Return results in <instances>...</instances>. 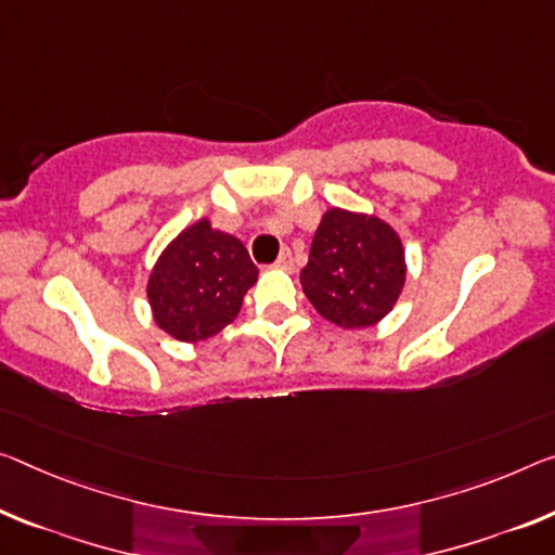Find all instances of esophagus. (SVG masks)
Listing matches in <instances>:
<instances>
[{
    "label": "esophagus",
    "instance_id": "obj_1",
    "mask_svg": "<svg viewBox=\"0 0 555 555\" xmlns=\"http://www.w3.org/2000/svg\"><path fill=\"white\" fill-rule=\"evenodd\" d=\"M275 268H283V270H289L293 268V253H289L287 248L278 255V260H275Z\"/></svg>",
    "mask_w": 555,
    "mask_h": 555
}]
</instances>
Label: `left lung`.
Segmentation results:
<instances>
[{"mask_svg": "<svg viewBox=\"0 0 555 555\" xmlns=\"http://www.w3.org/2000/svg\"><path fill=\"white\" fill-rule=\"evenodd\" d=\"M406 280L404 248L377 216L330 208L300 272L307 300L345 330L377 325L395 307Z\"/></svg>", "mask_w": 555, "mask_h": 555, "instance_id": "left-lung-1", "label": "left lung"}]
</instances>
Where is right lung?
<instances>
[{
    "label": "right lung",
    "mask_w": 555,
    "mask_h": 555,
    "mask_svg": "<svg viewBox=\"0 0 555 555\" xmlns=\"http://www.w3.org/2000/svg\"><path fill=\"white\" fill-rule=\"evenodd\" d=\"M255 283L258 268L245 245L201 218L160 253L146 293L160 330L181 343H201L237 318Z\"/></svg>",
    "instance_id": "obj_1"
}]
</instances>
